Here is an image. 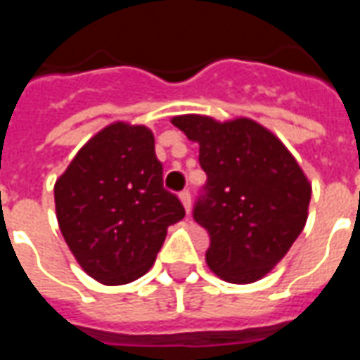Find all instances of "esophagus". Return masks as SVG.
<instances>
[{
	"mask_svg": "<svg viewBox=\"0 0 360 360\" xmlns=\"http://www.w3.org/2000/svg\"><path fill=\"white\" fill-rule=\"evenodd\" d=\"M181 202H183V206H185V210H187V214L191 212V193L188 191H183L179 195Z\"/></svg>",
	"mask_w": 360,
	"mask_h": 360,
	"instance_id": "1",
	"label": "esophagus"
}]
</instances>
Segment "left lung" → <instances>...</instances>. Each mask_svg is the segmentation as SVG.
<instances>
[{"label": "left lung", "instance_id": "1", "mask_svg": "<svg viewBox=\"0 0 360 360\" xmlns=\"http://www.w3.org/2000/svg\"><path fill=\"white\" fill-rule=\"evenodd\" d=\"M172 123L200 146L206 185L193 218L210 235V270L229 283L264 278L307 224L309 179L278 136L252 119L179 115Z\"/></svg>", "mask_w": 360, "mask_h": 360}]
</instances>
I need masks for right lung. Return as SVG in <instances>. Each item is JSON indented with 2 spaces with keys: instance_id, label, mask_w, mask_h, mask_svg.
Returning <instances> with one entry per match:
<instances>
[{
  "instance_id": "1",
  "label": "right lung",
  "mask_w": 360,
  "mask_h": 360,
  "mask_svg": "<svg viewBox=\"0 0 360 360\" xmlns=\"http://www.w3.org/2000/svg\"><path fill=\"white\" fill-rule=\"evenodd\" d=\"M154 134L113 123L92 136L56 181V212L69 249L90 278L121 285L144 276L185 216L164 188Z\"/></svg>"
}]
</instances>
